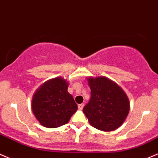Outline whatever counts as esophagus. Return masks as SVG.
Wrapping results in <instances>:
<instances>
[{
  "label": "esophagus",
  "mask_w": 158,
  "mask_h": 158,
  "mask_svg": "<svg viewBox=\"0 0 158 158\" xmlns=\"http://www.w3.org/2000/svg\"><path fill=\"white\" fill-rule=\"evenodd\" d=\"M84 104H78V109L79 110H83V108H84Z\"/></svg>",
  "instance_id": "esophagus-1"
}]
</instances>
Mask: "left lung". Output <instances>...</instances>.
<instances>
[{
    "instance_id": "8db88e82",
    "label": "left lung",
    "mask_w": 158,
    "mask_h": 158,
    "mask_svg": "<svg viewBox=\"0 0 158 158\" xmlns=\"http://www.w3.org/2000/svg\"><path fill=\"white\" fill-rule=\"evenodd\" d=\"M87 81L91 98L83 112L89 124L104 131L117 129L130 110V102L126 93L116 83L106 77H89Z\"/></svg>"
}]
</instances>
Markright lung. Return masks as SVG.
I'll return each instance as SVG.
<instances>
[{"label": "right lung", "instance_id": "obj_1", "mask_svg": "<svg viewBox=\"0 0 158 158\" xmlns=\"http://www.w3.org/2000/svg\"><path fill=\"white\" fill-rule=\"evenodd\" d=\"M69 84L58 77L46 81L33 95L32 110L42 125L49 128L68 123L77 105L68 92Z\"/></svg>", "mask_w": 158, "mask_h": 158}]
</instances>
